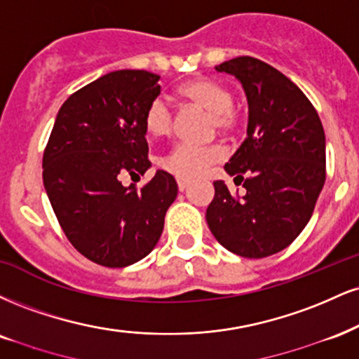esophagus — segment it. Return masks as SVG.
I'll list each match as a JSON object with an SVG mask.
<instances>
[{
  "instance_id": "obj_1",
  "label": "esophagus",
  "mask_w": 359,
  "mask_h": 359,
  "mask_svg": "<svg viewBox=\"0 0 359 359\" xmlns=\"http://www.w3.org/2000/svg\"><path fill=\"white\" fill-rule=\"evenodd\" d=\"M177 187H179L180 192H184L185 189L189 187V182H187V180H177Z\"/></svg>"
}]
</instances>
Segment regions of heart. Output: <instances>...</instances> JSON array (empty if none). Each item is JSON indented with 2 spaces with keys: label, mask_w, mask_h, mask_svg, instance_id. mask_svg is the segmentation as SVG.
<instances>
[{
  "label": "heart",
  "mask_w": 359,
  "mask_h": 359,
  "mask_svg": "<svg viewBox=\"0 0 359 359\" xmlns=\"http://www.w3.org/2000/svg\"><path fill=\"white\" fill-rule=\"evenodd\" d=\"M179 97L189 105L197 107L209 114L210 132H219L226 137H234L243 128V116L234 107V93L221 81L201 76L184 83L179 88ZM144 127L150 137H165L175 127V115L162 98L149 103L144 114ZM221 145L196 147L179 144L163 155L161 167L167 174L180 180H194L209 167L224 158Z\"/></svg>",
  "instance_id": "obj_1"
}]
</instances>
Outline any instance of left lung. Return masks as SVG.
<instances>
[{
	"label": "left lung",
	"instance_id": "8db88e82",
	"mask_svg": "<svg viewBox=\"0 0 359 359\" xmlns=\"http://www.w3.org/2000/svg\"><path fill=\"white\" fill-rule=\"evenodd\" d=\"M248 95V138L226 163L244 196L215 180L207 207L210 232L237 256L261 259L286 249L309 222L326 180V140L313 103L274 67L237 56L215 67Z\"/></svg>",
	"mask_w": 359,
	"mask_h": 359
}]
</instances>
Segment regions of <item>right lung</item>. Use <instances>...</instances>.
Here are the masks:
<instances>
[{"mask_svg": "<svg viewBox=\"0 0 359 359\" xmlns=\"http://www.w3.org/2000/svg\"><path fill=\"white\" fill-rule=\"evenodd\" d=\"M161 76L145 70L107 73L68 97L43 152V184L56 219L73 248L105 267L144 259L163 231L177 182L152 163L144 114L161 93Z\"/></svg>", "mask_w": 359, "mask_h": 359, "instance_id": "right-lung-1", "label": "right lung"}]
</instances>
